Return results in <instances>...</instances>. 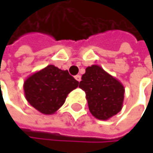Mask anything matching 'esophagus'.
<instances>
[{"instance_id":"obj_1","label":"esophagus","mask_w":153,"mask_h":153,"mask_svg":"<svg viewBox=\"0 0 153 153\" xmlns=\"http://www.w3.org/2000/svg\"><path fill=\"white\" fill-rule=\"evenodd\" d=\"M75 79H76V80H78V81L79 82V81L81 80V76H80V75H76V76H75Z\"/></svg>"}]
</instances>
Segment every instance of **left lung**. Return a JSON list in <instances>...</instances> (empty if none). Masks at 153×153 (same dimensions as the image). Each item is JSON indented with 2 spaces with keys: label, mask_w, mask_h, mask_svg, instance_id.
Listing matches in <instances>:
<instances>
[{
  "label": "left lung",
  "mask_w": 153,
  "mask_h": 153,
  "mask_svg": "<svg viewBox=\"0 0 153 153\" xmlns=\"http://www.w3.org/2000/svg\"><path fill=\"white\" fill-rule=\"evenodd\" d=\"M79 88L85 91L89 111L96 118L108 120L121 110L124 87L100 66H88Z\"/></svg>",
  "instance_id": "1"
}]
</instances>
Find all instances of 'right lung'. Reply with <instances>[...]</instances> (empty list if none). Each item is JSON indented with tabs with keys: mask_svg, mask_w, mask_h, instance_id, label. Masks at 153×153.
<instances>
[{
	"mask_svg": "<svg viewBox=\"0 0 153 153\" xmlns=\"http://www.w3.org/2000/svg\"><path fill=\"white\" fill-rule=\"evenodd\" d=\"M79 81L68 71L48 65L30 76L24 84L29 104L44 114H52L62 106L67 95L76 88Z\"/></svg>",
	"mask_w": 153,
	"mask_h": 153,
	"instance_id": "right-lung-1",
	"label": "right lung"
}]
</instances>
